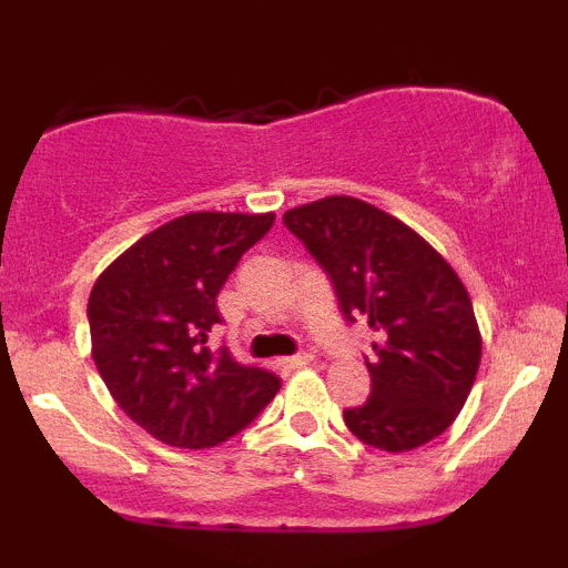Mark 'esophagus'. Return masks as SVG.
Returning a JSON list of instances; mask_svg holds the SVG:
<instances>
[{"instance_id":"34e87169","label":"esophagus","mask_w":568,"mask_h":568,"mask_svg":"<svg viewBox=\"0 0 568 568\" xmlns=\"http://www.w3.org/2000/svg\"><path fill=\"white\" fill-rule=\"evenodd\" d=\"M312 361H315V355H312V352H298V355L283 357V361H280V363H283V368L296 371V368H306Z\"/></svg>"}]
</instances>
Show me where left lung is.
<instances>
[{"label": "left lung", "instance_id": "obj_1", "mask_svg": "<svg viewBox=\"0 0 568 568\" xmlns=\"http://www.w3.org/2000/svg\"><path fill=\"white\" fill-rule=\"evenodd\" d=\"M323 266L344 321L376 334L371 395L344 410L355 438L410 452L456 419L480 366L473 302L446 258L410 226L355 197H323L283 216Z\"/></svg>", "mask_w": 568, "mask_h": 568}]
</instances>
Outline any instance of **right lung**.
Segmentation results:
<instances>
[{"label":"right lung","instance_id":"add662e5","mask_svg":"<svg viewBox=\"0 0 568 568\" xmlns=\"http://www.w3.org/2000/svg\"><path fill=\"white\" fill-rule=\"evenodd\" d=\"M275 213H186L130 245L88 302L93 361L135 425L179 448L230 440L277 395L272 371L205 347L219 291Z\"/></svg>","mask_w":568,"mask_h":568}]
</instances>
